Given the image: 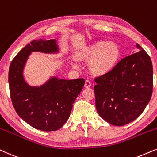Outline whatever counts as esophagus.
Instances as JSON below:
<instances>
[{
	"label": "esophagus",
	"mask_w": 157,
	"mask_h": 157,
	"mask_svg": "<svg viewBox=\"0 0 157 157\" xmlns=\"http://www.w3.org/2000/svg\"><path fill=\"white\" fill-rule=\"evenodd\" d=\"M91 86V82H90L89 80H86L85 82V85H84V87L85 88H89Z\"/></svg>",
	"instance_id": "esophagus-1"
}]
</instances>
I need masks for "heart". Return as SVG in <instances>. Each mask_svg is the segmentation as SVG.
<instances>
[{
	"instance_id": "obj_1",
	"label": "heart",
	"mask_w": 157,
	"mask_h": 157,
	"mask_svg": "<svg viewBox=\"0 0 157 157\" xmlns=\"http://www.w3.org/2000/svg\"><path fill=\"white\" fill-rule=\"evenodd\" d=\"M77 59L81 62H90L88 70L94 76H103L111 72L120 62L121 51L115 42L98 41L82 48L77 52ZM73 67L78 65L72 60Z\"/></svg>"
}]
</instances>
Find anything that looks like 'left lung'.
Returning <instances> with one entry per match:
<instances>
[{
	"label": "left lung",
	"instance_id": "1",
	"mask_svg": "<svg viewBox=\"0 0 157 157\" xmlns=\"http://www.w3.org/2000/svg\"><path fill=\"white\" fill-rule=\"evenodd\" d=\"M109 74L96 77L94 86L98 113L113 126L136 120L147 107L153 90L151 58L141 46Z\"/></svg>",
	"mask_w": 157,
	"mask_h": 157
}]
</instances>
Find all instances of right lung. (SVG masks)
Masks as SVG:
<instances>
[{"instance_id":"1","label":"right lung","mask_w":157,"mask_h":157,"mask_svg":"<svg viewBox=\"0 0 157 157\" xmlns=\"http://www.w3.org/2000/svg\"><path fill=\"white\" fill-rule=\"evenodd\" d=\"M31 52L57 53L59 47L55 39H38L16 54L8 72L12 103L18 116L34 128L57 131L68 120L72 104L82 90L85 80H59L52 77L40 87L30 86L24 80L23 71Z\"/></svg>"}]
</instances>
